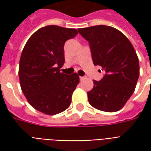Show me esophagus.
Wrapping results in <instances>:
<instances>
[{"label":"esophagus","instance_id":"1","mask_svg":"<svg viewBox=\"0 0 151 151\" xmlns=\"http://www.w3.org/2000/svg\"><path fill=\"white\" fill-rule=\"evenodd\" d=\"M79 78H80L81 81H82V80H84V79L86 78V77H81V76H80V77H79Z\"/></svg>","mask_w":151,"mask_h":151}]
</instances>
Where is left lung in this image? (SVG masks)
I'll use <instances>...</instances> for the list:
<instances>
[{
    "label": "left lung",
    "mask_w": 151,
    "mask_h": 151,
    "mask_svg": "<svg viewBox=\"0 0 151 151\" xmlns=\"http://www.w3.org/2000/svg\"><path fill=\"white\" fill-rule=\"evenodd\" d=\"M90 43L95 65L106 74L101 81H93L87 92L88 101L98 110H120L134 92L140 68L138 57L129 39L116 28L104 25L78 29Z\"/></svg>",
    "instance_id": "8db88e82"
}]
</instances>
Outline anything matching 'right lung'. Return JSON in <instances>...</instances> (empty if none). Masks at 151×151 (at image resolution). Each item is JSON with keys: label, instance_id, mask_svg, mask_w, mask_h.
Here are the masks:
<instances>
[{"label": "right lung", "instance_id": "1", "mask_svg": "<svg viewBox=\"0 0 151 151\" xmlns=\"http://www.w3.org/2000/svg\"><path fill=\"white\" fill-rule=\"evenodd\" d=\"M78 34L73 28L51 25L35 31L25 44L19 62V81L28 103L37 111L56 115L71 104L79 76L76 73L67 75L60 69L65 63V43Z\"/></svg>", "mask_w": 151, "mask_h": 151}]
</instances>
